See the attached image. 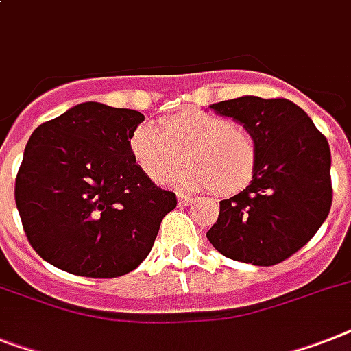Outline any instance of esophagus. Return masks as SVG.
<instances>
[{"instance_id": "1", "label": "esophagus", "mask_w": 351, "mask_h": 351, "mask_svg": "<svg viewBox=\"0 0 351 351\" xmlns=\"http://www.w3.org/2000/svg\"><path fill=\"white\" fill-rule=\"evenodd\" d=\"M191 204H195V198H191V196L178 195V205H180V207H185V205H191Z\"/></svg>"}]
</instances>
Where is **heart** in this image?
Wrapping results in <instances>:
<instances>
[{"instance_id":"obj_1","label":"heart","mask_w":351,"mask_h":351,"mask_svg":"<svg viewBox=\"0 0 351 351\" xmlns=\"http://www.w3.org/2000/svg\"><path fill=\"white\" fill-rule=\"evenodd\" d=\"M130 155L153 184H166L178 167V182L189 191L215 187L232 195L250 184L258 167V138L229 117L185 110L162 119L158 128L142 122L130 135Z\"/></svg>"}]
</instances>
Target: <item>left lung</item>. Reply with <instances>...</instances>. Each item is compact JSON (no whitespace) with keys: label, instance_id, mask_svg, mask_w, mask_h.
Wrapping results in <instances>:
<instances>
[{"label":"left lung","instance_id":"1","mask_svg":"<svg viewBox=\"0 0 351 351\" xmlns=\"http://www.w3.org/2000/svg\"><path fill=\"white\" fill-rule=\"evenodd\" d=\"M210 108L254 133L259 158L250 185L220 202L207 238L225 258L259 267L281 263L314 238L330 213L328 141L289 99L247 95Z\"/></svg>","mask_w":351,"mask_h":351}]
</instances>
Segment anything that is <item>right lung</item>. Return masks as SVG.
<instances>
[{"mask_svg":"<svg viewBox=\"0 0 351 351\" xmlns=\"http://www.w3.org/2000/svg\"><path fill=\"white\" fill-rule=\"evenodd\" d=\"M144 115L82 102L37 126L16 176V205L32 249L57 269L119 278L149 254L176 195L130 155Z\"/></svg>","mask_w":351,"mask_h":351,"instance_id":"right-lung-1","label":"right lung"}]
</instances>
